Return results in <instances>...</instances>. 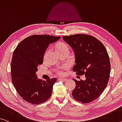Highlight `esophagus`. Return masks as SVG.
Here are the masks:
<instances>
[{
  "instance_id": "34e87169",
  "label": "esophagus",
  "mask_w": 122,
  "mask_h": 122,
  "mask_svg": "<svg viewBox=\"0 0 122 122\" xmlns=\"http://www.w3.org/2000/svg\"><path fill=\"white\" fill-rule=\"evenodd\" d=\"M58 80H60V81H66L67 80L66 78H59Z\"/></svg>"
}]
</instances>
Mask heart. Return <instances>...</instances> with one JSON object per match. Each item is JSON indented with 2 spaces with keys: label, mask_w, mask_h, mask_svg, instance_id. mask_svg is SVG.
<instances>
[{
  "label": "heart",
  "mask_w": 122,
  "mask_h": 122,
  "mask_svg": "<svg viewBox=\"0 0 122 122\" xmlns=\"http://www.w3.org/2000/svg\"><path fill=\"white\" fill-rule=\"evenodd\" d=\"M57 51H62V50H69V46L66 44L64 42H61L56 47ZM68 67V65H65L61 66H59L57 68L55 69V71L58 75L63 76L64 74V71L66 70Z\"/></svg>",
  "instance_id": "b5f03b06"
}]
</instances>
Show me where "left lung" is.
<instances>
[{"label":"left lung","instance_id":"obj_1","mask_svg":"<svg viewBox=\"0 0 122 122\" xmlns=\"http://www.w3.org/2000/svg\"><path fill=\"white\" fill-rule=\"evenodd\" d=\"M75 52L76 64L72 70L86 79L77 81L72 92L74 98L84 104L98 98L106 88L110 78L111 64L102 43L92 35L77 34L63 36Z\"/></svg>","mask_w":122,"mask_h":122}]
</instances>
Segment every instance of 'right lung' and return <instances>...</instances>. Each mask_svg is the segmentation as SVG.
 Returning <instances> with one entry per match:
<instances>
[{"instance_id": "obj_1", "label": "right lung", "mask_w": 122, "mask_h": 122, "mask_svg": "<svg viewBox=\"0 0 122 122\" xmlns=\"http://www.w3.org/2000/svg\"><path fill=\"white\" fill-rule=\"evenodd\" d=\"M61 36L33 35L22 40L14 50L11 62V80L20 97L31 104L38 105L50 98L57 78L42 81L37 78V66L49 45Z\"/></svg>"}]
</instances>
